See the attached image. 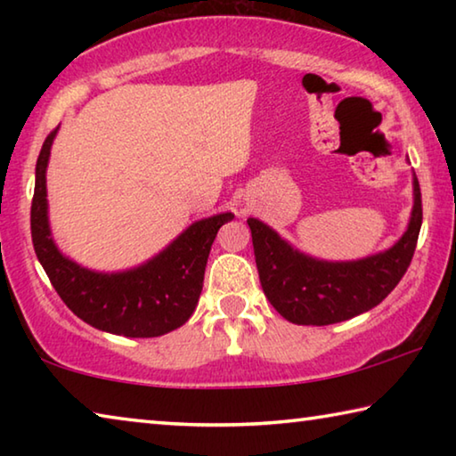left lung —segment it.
Masks as SVG:
<instances>
[{
	"label": "left lung",
	"instance_id": "8db88e82",
	"mask_svg": "<svg viewBox=\"0 0 456 456\" xmlns=\"http://www.w3.org/2000/svg\"><path fill=\"white\" fill-rule=\"evenodd\" d=\"M414 205L404 235L382 253L358 261H323L293 249L259 219H247L259 281L269 302L297 326H330L372 310L403 280L422 225V199L414 176Z\"/></svg>",
	"mask_w": 456,
	"mask_h": 456
}]
</instances>
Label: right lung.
I'll return each mask as SVG.
<instances>
[{
    "instance_id": "right-lung-1",
    "label": "right lung",
    "mask_w": 456,
    "mask_h": 456,
    "mask_svg": "<svg viewBox=\"0 0 456 456\" xmlns=\"http://www.w3.org/2000/svg\"><path fill=\"white\" fill-rule=\"evenodd\" d=\"M58 128L44 141L36 163L32 241L53 289L92 328L126 338H157L181 328L195 312L207 259L221 225L233 213L192 223L159 256L126 272L102 273L68 259L53 243L48 221L45 168Z\"/></svg>"
}]
</instances>
